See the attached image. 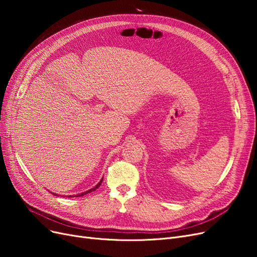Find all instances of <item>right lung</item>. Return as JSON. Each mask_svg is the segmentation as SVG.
I'll return each mask as SVG.
<instances>
[{
    "label": "right lung",
    "mask_w": 257,
    "mask_h": 257,
    "mask_svg": "<svg viewBox=\"0 0 257 257\" xmlns=\"http://www.w3.org/2000/svg\"><path fill=\"white\" fill-rule=\"evenodd\" d=\"M102 181H103V179H102V180H100L95 186H94V188H93V189H91V190H89V191H85V192H83V193H80V194H78V195H69L68 197H80V196H83V195H85V194H88V193H91V192H93V191H95L97 188H98V186L100 185V183H102ZM53 195H56V194H53ZM59 196V195H58Z\"/></svg>",
    "instance_id": "add662e5"
}]
</instances>
